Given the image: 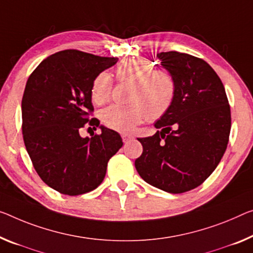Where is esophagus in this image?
<instances>
[{"label":"esophagus","mask_w":253,"mask_h":253,"mask_svg":"<svg viewBox=\"0 0 253 253\" xmlns=\"http://www.w3.org/2000/svg\"><path fill=\"white\" fill-rule=\"evenodd\" d=\"M131 138H132V135H131V134H126V133H123V134H122L123 142H127Z\"/></svg>","instance_id":"esophagus-1"}]
</instances>
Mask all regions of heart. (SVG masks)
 <instances>
[{"instance_id":"b5f03b06","label":"heart","mask_w":253,"mask_h":253,"mask_svg":"<svg viewBox=\"0 0 253 253\" xmlns=\"http://www.w3.org/2000/svg\"><path fill=\"white\" fill-rule=\"evenodd\" d=\"M120 83L131 84L126 105H111L100 112V121L108 129L127 133L147 119L155 122L169 113L176 97V81L166 70H154L150 62L141 59L126 60L115 70ZM113 80L100 72L91 84L90 96L96 105L110 99Z\"/></svg>"}]
</instances>
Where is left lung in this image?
<instances>
[{
	"label": "left lung",
	"mask_w": 253,
	"mask_h": 253,
	"mask_svg": "<svg viewBox=\"0 0 253 253\" xmlns=\"http://www.w3.org/2000/svg\"><path fill=\"white\" fill-rule=\"evenodd\" d=\"M176 81L172 108L155 123L153 137L139 138L134 165L150 185L183 193L204 183L219 164L231 132V108L224 84L211 65L178 52L157 54Z\"/></svg>",
	"instance_id": "obj_1"
}]
</instances>
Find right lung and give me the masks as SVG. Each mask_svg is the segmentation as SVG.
<instances>
[{
	"instance_id": "obj_1",
	"label": "right lung",
	"mask_w": 253,
	"mask_h": 253,
	"mask_svg": "<svg viewBox=\"0 0 253 253\" xmlns=\"http://www.w3.org/2000/svg\"><path fill=\"white\" fill-rule=\"evenodd\" d=\"M103 57L65 49L45 59L27 80L22 96V135L34 169L50 188L68 196L90 192L102 183L107 163L123 146L118 132L81 138L88 123L96 129L90 88L95 77L114 65Z\"/></svg>"
}]
</instances>
